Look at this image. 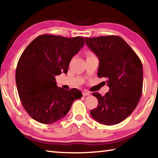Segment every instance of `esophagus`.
I'll list each match as a JSON object with an SVG mask.
<instances>
[{
	"label": "esophagus",
	"mask_w": 158,
	"mask_h": 158,
	"mask_svg": "<svg viewBox=\"0 0 158 158\" xmlns=\"http://www.w3.org/2000/svg\"><path fill=\"white\" fill-rule=\"evenodd\" d=\"M82 94L84 96H87V95H90V93L89 91H86V90H84V91H83Z\"/></svg>",
	"instance_id": "1"
}]
</instances>
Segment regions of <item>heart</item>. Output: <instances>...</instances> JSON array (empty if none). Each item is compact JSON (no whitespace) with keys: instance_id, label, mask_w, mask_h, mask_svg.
<instances>
[{"instance_id":"1","label":"heart","mask_w":158,"mask_h":158,"mask_svg":"<svg viewBox=\"0 0 158 158\" xmlns=\"http://www.w3.org/2000/svg\"><path fill=\"white\" fill-rule=\"evenodd\" d=\"M92 56H94V54H93V53L92 52H87V53H86V56H87V57Z\"/></svg>"}]
</instances>
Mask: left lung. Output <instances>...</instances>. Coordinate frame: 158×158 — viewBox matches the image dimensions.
<instances>
[{"label": "left lung", "mask_w": 158, "mask_h": 158, "mask_svg": "<svg viewBox=\"0 0 158 158\" xmlns=\"http://www.w3.org/2000/svg\"><path fill=\"white\" fill-rule=\"evenodd\" d=\"M85 40L99 58L98 77H105L109 87L104 96L93 93L98 105L90 110V115L102 124H118L132 113L139 102L143 87L142 63L121 37L107 35Z\"/></svg>", "instance_id": "obj_1"}]
</instances>
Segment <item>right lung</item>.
<instances>
[{"mask_svg":"<svg viewBox=\"0 0 158 158\" xmlns=\"http://www.w3.org/2000/svg\"><path fill=\"white\" fill-rule=\"evenodd\" d=\"M84 45V38L44 34L33 40L21 54L16 84L21 104L32 118L51 124L65 116L74 101L82 97L77 89L56 85L55 77L66 74L69 62Z\"/></svg>","mask_w":158,"mask_h":158,"instance_id":"obj_1","label":"right lung"}]
</instances>
